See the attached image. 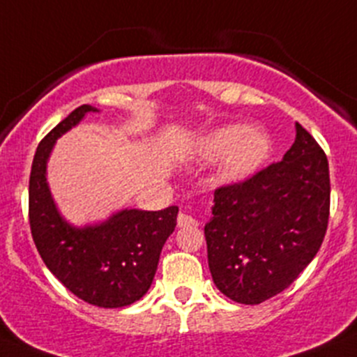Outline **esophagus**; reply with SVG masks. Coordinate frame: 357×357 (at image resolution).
<instances>
[{
	"mask_svg": "<svg viewBox=\"0 0 357 357\" xmlns=\"http://www.w3.org/2000/svg\"><path fill=\"white\" fill-rule=\"evenodd\" d=\"M197 225H199V221H197L195 218L190 216V214L181 213L178 216V227L179 228H193V227H197Z\"/></svg>",
	"mask_w": 357,
	"mask_h": 357,
	"instance_id": "34e87169",
	"label": "esophagus"
}]
</instances>
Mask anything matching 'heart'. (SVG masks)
<instances>
[{
    "label": "heart",
    "mask_w": 357,
    "mask_h": 357,
    "mask_svg": "<svg viewBox=\"0 0 357 357\" xmlns=\"http://www.w3.org/2000/svg\"><path fill=\"white\" fill-rule=\"evenodd\" d=\"M193 153L204 162L222 160L221 179L231 185L244 183L258 174L271 158L272 139L261 127L228 123L200 136Z\"/></svg>",
    "instance_id": "b5f03b06"
}]
</instances>
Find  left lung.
<instances>
[{"label":"left lung","instance_id":"left-lung-1","mask_svg":"<svg viewBox=\"0 0 357 357\" xmlns=\"http://www.w3.org/2000/svg\"><path fill=\"white\" fill-rule=\"evenodd\" d=\"M281 162L214 192L204 227L216 288L258 305L284 291L323 244L330 216V167L312 136L296 123Z\"/></svg>","mask_w":357,"mask_h":357}]
</instances>
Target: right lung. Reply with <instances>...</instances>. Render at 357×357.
I'll list each match as a JSON object with an SVG mask.
<instances>
[{
  "mask_svg": "<svg viewBox=\"0 0 357 357\" xmlns=\"http://www.w3.org/2000/svg\"><path fill=\"white\" fill-rule=\"evenodd\" d=\"M96 112L91 105L79 106L38 144L29 178V223L41 259L73 295L91 305L119 309L150 289L179 209H122L83 227L62 216L47 181L48 158L62 134Z\"/></svg>",
  "mask_w": 357,
  "mask_h": 357,
  "instance_id": "1",
  "label": "right lung"
}]
</instances>
